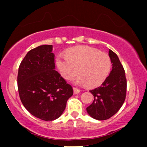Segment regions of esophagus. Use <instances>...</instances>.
I'll use <instances>...</instances> for the list:
<instances>
[{
  "label": "esophagus",
  "instance_id": "esophagus-1",
  "mask_svg": "<svg viewBox=\"0 0 147 147\" xmlns=\"http://www.w3.org/2000/svg\"><path fill=\"white\" fill-rule=\"evenodd\" d=\"M73 91H74V94H78L79 92H80V90H79V89L77 88H73Z\"/></svg>",
  "mask_w": 147,
  "mask_h": 147
}]
</instances>
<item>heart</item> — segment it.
<instances>
[{
  "label": "heart",
  "instance_id": "b5f03b06",
  "mask_svg": "<svg viewBox=\"0 0 147 147\" xmlns=\"http://www.w3.org/2000/svg\"><path fill=\"white\" fill-rule=\"evenodd\" d=\"M66 56L57 57V66L65 79L74 78L76 84L96 87L105 81L111 70L110 57L105 52L86 45H79L65 52Z\"/></svg>",
  "mask_w": 147,
  "mask_h": 147
}]
</instances>
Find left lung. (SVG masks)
I'll use <instances>...</instances> for the list:
<instances>
[{"mask_svg": "<svg viewBox=\"0 0 147 147\" xmlns=\"http://www.w3.org/2000/svg\"><path fill=\"white\" fill-rule=\"evenodd\" d=\"M112 70L101 86L90 92L94 96L93 102L86 108L90 117L97 120H105L120 109L126 98L125 72L117 55L109 50Z\"/></svg>", "mask_w": 147, "mask_h": 147, "instance_id": "left-lung-1", "label": "left lung"}]
</instances>
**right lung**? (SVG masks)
I'll return each instance as SVG.
<instances>
[{"mask_svg": "<svg viewBox=\"0 0 147 147\" xmlns=\"http://www.w3.org/2000/svg\"><path fill=\"white\" fill-rule=\"evenodd\" d=\"M52 45L30 50L19 65L17 82L22 104L32 115L52 121L61 115L73 90L55 70Z\"/></svg>", "mask_w": 147, "mask_h": 147, "instance_id": "1", "label": "right lung"}]
</instances>
